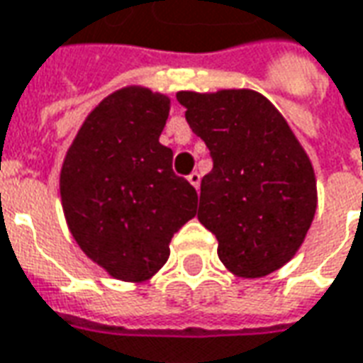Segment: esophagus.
I'll use <instances>...</instances> for the list:
<instances>
[{"mask_svg":"<svg viewBox=\"0 0 363 363\" xmlns=\"http://www.w3.org/2000/svg\"><path fill=\"white\" fill-rule=\"evenodd\" d=\"M189 182L192 184V186H194V189H199V186H200V174L196 173V171H194V173H190L189 174Z\"/></svg>","mask_w":363,"mask_h":363,"instance_id":"1","label":"esophagus"}]
</instances>
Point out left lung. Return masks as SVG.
Returning <instances> with one entry per match:
<instances>
[{
	"instance_id": "obj_1",
	"label": "left lung",
	"mask_w": 363,
	"mask_h": 363,
	"mask_svg": "<svg viewBox=\"0 0 363 363\" xmlns=\"http://www.w3.org/2000/svg\"><path fill=\"white\" fill-rule=\"evenodd\" d=\"M190 129L206 143L212 171L200 182V224L238 277L283 267L313 224L311 159L273 104L253 90L179 92Z\"/></svg>"
}]
</instances>
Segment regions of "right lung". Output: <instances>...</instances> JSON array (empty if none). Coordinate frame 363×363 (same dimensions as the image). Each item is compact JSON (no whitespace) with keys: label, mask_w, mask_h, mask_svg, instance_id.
Listing matches in <instances>:
<instances>
[{"label":"right lung","mask_w":363,"mask_h":363,"mask_svg":"<svg viewBox=\"0 0 363 363\" xmlns=\"http://www.w3.org/2000/svg\"><path fill=\"white\" fill-rule=\"evenodd\" d=\"M171 100L128 86L98 104L60 169V199L80 250L111 277L141 283L169 259V243L196 216L199 194L173 173L159 143Z\"/></svg>","instance_id":"obj_1"}]
</instances>
